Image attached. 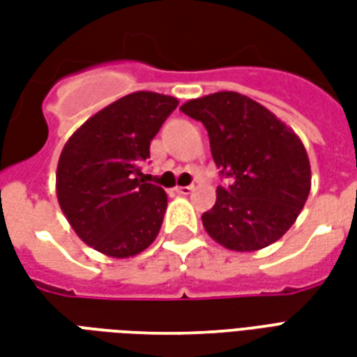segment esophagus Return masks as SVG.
I'll return each mask as SVG.
<instances>
[{
    "label": "esophagus",
    "instance_id": "obj_1",
    "mask_svg": "<svg viewBox=\"0 0 357 357\" xmlns=\"http://www.w3.org/2000/svg\"><path fill=\"white\" fill-rule=\"evenodd\" d=\"M174 191H176L178 195H189L191 191H193V185H179V187H176Z\"/></svg>",
    "mask_w": 357,
    "mask_h": 357
}]
</instances>
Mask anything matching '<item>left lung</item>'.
<instances>
[{"label": "left lung", "mask_w": 357, "mask_h": 357, "mask_svg": "<svg viewBox=\"0 0 357 357\" xmlns=\"http://www.w3.org/2000/svg\"><path fill=\"white\" fill-rule=\"evenodd\" d=\"M204 124L212 158L227 185L202 214V225L222 247L258 250L281 239L304 208L312 172L298 135L260 102L220 91L181 105Z\"/></svg>", "instance_id": "left-lung-1"}]
</instances>
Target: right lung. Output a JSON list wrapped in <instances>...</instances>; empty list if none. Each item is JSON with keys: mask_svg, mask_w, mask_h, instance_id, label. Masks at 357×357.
I'll return each instance as SVG.
<instances>
[{"mask_svg": "<svg viewBox=\"0 0 357 357\" xmlns=\"http://www.w3.org/2000/svg\"><path fill=\"white\" fill-rule=\"evenodd\" d=\"M178 99L135 91L73 133L57 166V199L86 245L112 258L139 255L156 239L168 197L141 164Z\"/></svg>", "mask_w": 357, "mask_h": 357, "instance_id": "obj_1", "label": "right lung"}]
</instances>
